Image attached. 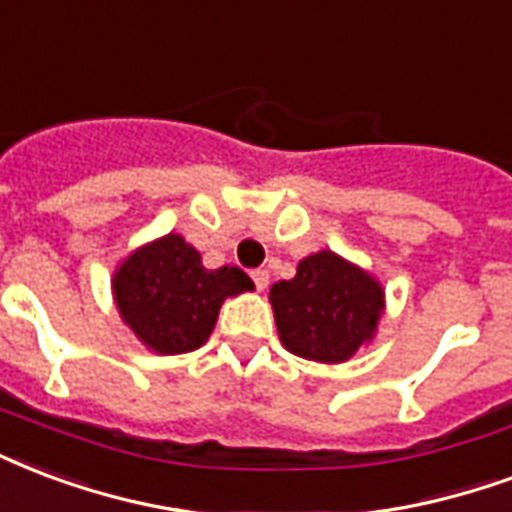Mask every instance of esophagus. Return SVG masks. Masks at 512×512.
Returning a JSON list of instances; mask_svg holds the SVG:
<instances>
[{"label": "esophagus", "mask_w": 512, "mask_h": 512, "mask_svg": "<svg viewBox=\"0 0 512 512\" xmlns=\"http://www.w3.org/2000/svg\"><path fill=\"white\" fill-rule=\"evenodd\" d=\"M251 278H253V283H256V288H259V291H264V288L270 286V272H267V270H253Z\"/></svg>", "instance_id": "esophagus-1"}]
</instances>
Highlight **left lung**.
Returning a JSON list of instances; mask_svg holds the SVG:
<instances>
[{"label": "left lung", "instance_id": "8db88e82", "mask_svg": "<svg viewBox=\"0 0 512 512\" xmlns=\"http://www.w3.org/2000/svg\"><path fill=\"white\" fill-rule=\"evenodd\" d=\"M283 348L321 364H343L372 343L386 310V288L340 253H310L297 275L270 288Z\"/></svg>", "mask_w": 512, "mask_h": 512}]
</instances>
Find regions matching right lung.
Returning a JSON list of instances; mask_svg holds the SVG:
<instances>
[{
  "instance_id": "add662e5",
  "label": "right lung",
  "mask_w": 512,
  "mask_h": 512,
  "mask_svg": "<svg viewBox=\"0 0 512 512\" xmlns=\"http://www.w3.org/2000/svg\"><path fill=\"white\" fill-rule=\"evenodd\" d=\"M110 286L134 337L151 353L178 356L207 343L221 305L253 291V280L237 267L207 270L202 253L169 232L134 248L115 267Z\"/></svg>"
}]
</instances>
